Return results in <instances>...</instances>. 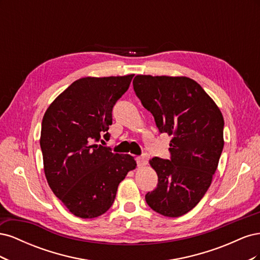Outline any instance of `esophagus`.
<instances>
[{
  "mask_svg": "<svg viewBox=\"0 0 260 260\" xmlns=\"http://www.w3.org/2000/svg\"><path fill=\"white\" fill-rule=\"evenodd\" d=\"M148 158H149V157H148L147 154H143V155H141V156L137 157V164H138V166H144V165L147 164Z\"/></svg>",
  "mask_w": 260,
  "mask_h": 260,
  "instance_id": "esophagus-1",
  "label": "esophagus"
}]
</instances>
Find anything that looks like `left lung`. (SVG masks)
<instances>
[{"instance_id": "left-lung-1", "label": "left lung", "mask_w": 260, "mask_h": 260, "mask_svg": "<svg viewBox=\"0 0 260 260\" xmlns=\"http://www.w3.org/2000/svg\"><path fill=\"white\" fill-rule=\"evenodd\" d=\"M133 89L159 132L172 137L170 158L149 160L158 183L145 201L162 216L180 217L198 205L210 186L224 144L222 114L186 77L139 75Z\"/></svg>"}]
</instances>
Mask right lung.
I'll return each mask as SVG.
<instances>
[{"instance_id":"add662e5","label":"right lung","mask_w":260,"mask_h":260,"mask_svg":"<svg viewBox=\"0 0 260 260\" xmlns=\"http://www.w3.org/2000/svg\"><path fill=\"white\" fill-rule=\"evenodd\" d=\"M135 75L86 77L55 99L43 116L40 146L53 193L80 218L106 212L117 188L137 166L132 156L98 144L109 140L112 112Z\"/></svg>"}]
</instances>
